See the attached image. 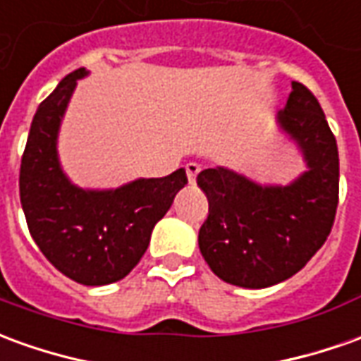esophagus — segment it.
<instances>
[{
  "instance_id": "34e87169",
  "label": "esophagus",
  "mask_w": 361,
  "mask_h": 361,
  "mask_svg": "<svg viewBox=\"0 0 361 361\" xmlns=\"http://www.w3.org/2000/svg\"><path fill=\"white\" fill-rule=\"evenodd\" d=\"M185 172H188L189 183H195V180H197V173L201 172V166H199V164H195V162L185 164Z\"/></svg>"
}]
</instances>
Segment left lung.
Listing matches in <instances>:
<instances>
[{
	"instance_id": "left-lung-1",
	"label": "left lung",
	"mask_w": 361,
	"mask_h": 361,
	"mask_svg": "<svg viewBox=\"0 0 361 361\" xmlns=\"http://www.w3.org/2000/svg\"><path fill=\"white\" fill-rule=\"evenodd\" d=\"M281 128L299 145L309 170L289 185H258L226 168L199 172L209 199L199 250L216 277L248 289L276 286L317 254L338 207V146L321 103L291 82Z\"/></svg>"
}]
</instances>
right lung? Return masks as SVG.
I'll return each instance as SVG.
<instances>
[{
  "label": "right lung",
  "mask_w": 361,
  "mask_h": 361,
  "mask_svg": "<svg viewBox=\"0 0 361 361\" xmlns=\"http://www.w3.org/2000/svg\"><path fill=\"white\" fill-rule=\"evenodd\" d=\"M85 74V68L68 74L39 105L21 158L19 195L29 233L50 264L82 286H107L145 256L154 224L188 176L180 168L107 191L70 183L58 162L56 138L75 82Z\"/></svg>",
  "instance_id": "add662e5"
}]
</instances>
